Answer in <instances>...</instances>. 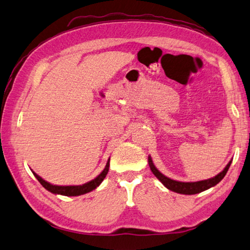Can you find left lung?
<instances>
[{
    "mask_svg": "<svg viewBox=\"0 0 250 250\" xmlns=\"http://www.w3.org/2000/svg\"><path fill=\"white\" fill-rule=\"evenodd\" d=\"M148 162H149V167L151 172L154 174V176L158 178V180L161 182L164 186H166L167 189L175 191L177 194H183V195H195V194H199L201 191H205L209 188L215 186L216 184L220 183L223 180V177L225 176V174L229 171V167L232 163V160L228 163V166L224 167L222 172H220L218 175H215L212 178H209V180H205V181H199V182H178V181H174L172 178H168L166 175L159 171V169L154 167V164L152 162L151 157L148 158Z\"/></svg>",
    "mask_w": 250,
    "mask_h": 250,
    "instance_id": "1",
    "label": "left lung"
}]
</instances>
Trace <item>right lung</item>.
I'll return each mask as SVG.
<instances>
[{"instance_id": "right-lung-1", "label": "right lung", "mask_w": 250, "mask_h": 250, "mask_svg": "<svg viewBox=\"0 0 250 250\" xmlns=\"http://www.w3.org/2000/svg\"><path fill=\"white\" fill-rule=\"evenodd\" d=\"M109 167H110V159L107 160L104 169H103V171L99 174L95 180H92L86 184H83V185H75V186L53 185V184L45 182L43 178H41L35 172H32V173H34V175L36 176L37 180L40 182L41 185L43 186L46 190L52 192V194L70 197V196H81L83 194H87V192H89V191H92L93 189H96V188L102 183V181L105 178L107 172H109Z\"/></svg>"}]
</instances>
